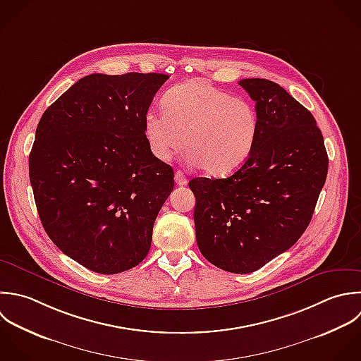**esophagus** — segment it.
I'll list each match as a JSON object with an SVG mask.
<instances>
[{"mask_svg":"<svg viewBox=\"0 0 361 361\" xmlns=\"http://www.w3.org/2000/svg\"><path fill=\"white\" fill-rule=\"evenodd\" d=\"M174 180H176L177 185H187V183H188V180H187V177L184 176L183 171H176Z\"/></svg>","mask_w":361,"mask_h":361,"instance_id":"1","label":"esophagus"}]
</instances>
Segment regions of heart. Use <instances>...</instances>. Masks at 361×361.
Instances as JSON below:
<instances>
[{
	"mask_svg": "<svg viewBox=\"0 0 361 361\" xmlns=\"http://www.w3.org/2000/svg\"><path fill=\"white\" fill-rule=\"evenodd\" d=\"M164 112L147 111L145 136L152 154L167 161L183 147L194 166L214 177L235 173L250 157L259 116L245 98L205 80H190L163 97Z\"/></svg>",
	"mask_w": 361,
	"mask_h": 361,
	"instance_id": "heart-1",
	"label": "heart"
}]
</instances>
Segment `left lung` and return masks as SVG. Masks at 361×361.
<instances>
[{"label": "left lung", "mask_w": 361, "mask_h": 361, "mask_svg": "<svg viewBox=\"0 0 361 361\" xmlns=\"http://www.w3.org/2000/svg\"><path fill=\"white\" fill-rule=\"evenodd\" d=\"M259 135L247 161L228 178H192L195 235L202 256L235 274L262 269L308 228L329 159L314 115L277 82L245 78Z\"/></svg>", "instance_id": "obj_1"}]
</instances>
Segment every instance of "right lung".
I'll use <instances>...</instances> for the list:
<instances>
[{"instance_id": "add662e5", "label": "right lung", "mask_w": 361, "mask_h": 361, "mask_svg": "<svg viewBox=\"0 0 361 361\" xmlns=\"http://www.w3.org/2000/svg\"><path fill=\"white\" fill-rule=\"evenodd\" d=\"M169 75L90 74L42 115L29 154L40 222L70 259L99 274L137 266L174 187L143 119Z\"/></svg>"}]
</instances>
